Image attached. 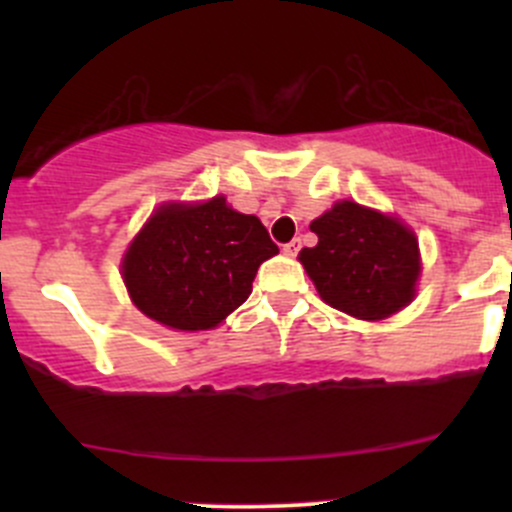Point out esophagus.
<instances>
[{
	"label": "esophagus",
	"instance_id": "esophagus-1",
	"mask_svg": "<svg viewBox=\"0 0 512 512\" xmlns=\"http://www.w3.org/2000/svg\"><path fill=\"white\" fill-rule=\"evenodd\" d=\"M299 247H302V242H299V240H292V242H287V245H282V252H285L287 257H297Z\"/></svg>",
	"mask_w": 512,
	"mask_h": 512
}]
</instances>
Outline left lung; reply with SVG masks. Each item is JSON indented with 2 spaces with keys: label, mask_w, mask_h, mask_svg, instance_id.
Returning <instances> with one entry per match:
<instances>
[{
  "label": "left lung",
  "mask_w": 512,
  "mask_h": 512,
  "mask_svg": "<svg viewBox=\"0 0 512 512\" xmlns=\"http://www.w3.org/2000/svg\"><path fill=\"white\" fill-rule=\"evenodd\" d=\"M309 227L319 240L299 262L329 307L374 322L414 299L418 242L399 220L344 200Z\"/></svg>",
  "instance_id": "1"
}]
</instances>
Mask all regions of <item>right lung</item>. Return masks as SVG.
<instances>
[{"instance_id":"right-lung-1","label":"right lung","mask_w":512,"mask_h":512,"mask_svg":"<svg viewBox=\"0 0 512 512\" xmlns=\"http://www.w3.org/2000/svg\"><path fill=\"white\" fill-rule=\"evenodd\" d=\"M270 232L213 198L156 210L123 257L133 304L165 327L213 329L252 292L257 267L277 255Z\"/></svg>"}]
</instances>
